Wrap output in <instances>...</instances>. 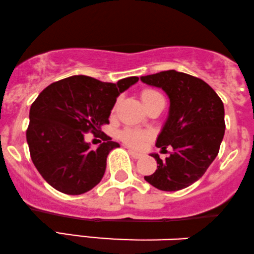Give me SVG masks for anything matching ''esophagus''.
Returning <instances> with one entry per match:
<instances>
[{
    "label": "esophagus",
    "instance_id": "esophagus-1",
    "mask_svg": "<svg viewBox=\"0 0 254 254\" xmlns=\"http://www.w3.org/2000/svg\"><path fill=\"white\" fill-rule=\"evenodd\" d=\"M128 153H129L130 156L134 158V159H139V158L142 157V154H140V153H138V152H135L133 150H128Z\"/></svg>",
    "mask_w": 254,
    "mask_h": 254
}]
</instances>
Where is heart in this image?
Listing matches in <instances>:
<instances>
[{
	"label": "heart",
	"instance_id": "1",
	"mask_svg": "<svg viewBox=\"0 0 254 254\" xmlns=\"http://www.w3.org/2000/svg\"><path fill=\"white\" fill-rule=\"evenodd\" d=\"M157 96H160V95L158 94L157 91L151 90V89H145V90H142L141 92V100L144 103ZM146 136H147V133L140 132V130L136 129H125L124 132L121 133V139L124 140L126 144L133 146V147H139V146L142 144V141H144Z\"/></svg>",
	"mask_w": 254,
	"mask_h": 254
}]
</instances>
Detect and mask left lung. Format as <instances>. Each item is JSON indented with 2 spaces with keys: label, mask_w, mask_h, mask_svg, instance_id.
<instances>
[{
  "label": "left lung",
  "mask_w": 254,
  "mask_h": 254,
  "mask_svg": "<svg viewBox=\"0 0 254 254\" xmlns=\"http://www.w3.org/2000/svg\"><path fill=\"white\" fill-rule=\"evenodd\" d=\"M140 79L168 95L169 114L156 146L172 147L164 160L151 153L158 166L145 181L163 191L182 190L197 182L219 153L226 128L223 103L204 80L180 71H162Z\"/></svg>",
  "instance_id": "1"
}]
</instances>
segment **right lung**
I'll return each mask as SVG.
<instances>
[{
	"instance_id": "add662e5",
	"label": "right lung",
	"mask_w": 254,
	"mask_h": 254,
	"mask_svg": "<svg viewBox=\"0 0 254 254\" xmlns=\"http://www.w3.org/2000/svg\"><path fill=\"white\" fill-rule=\"evenodd\" d=\"M138 80L127 77L107 83L76 74L52 83L39 94L29 110L26 136L32 162L51 187L67 195H80L100 183L109 152L120 145L106 135V142L91 148L84 133L100 132L109 122L119 95Z\"/></svg>"
}]
</instances>
